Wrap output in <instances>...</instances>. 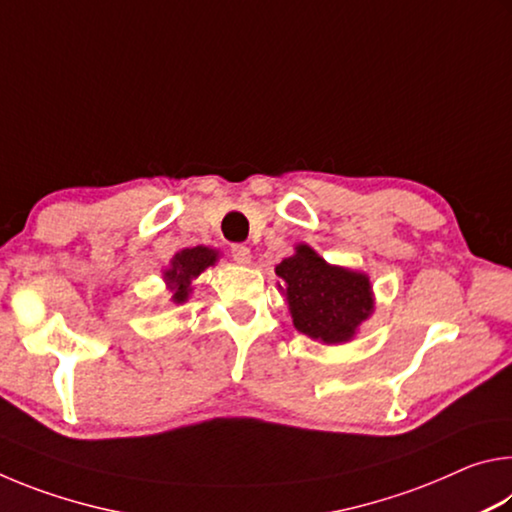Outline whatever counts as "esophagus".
Segmentation results:
<instances>
[{
	"mask_svg": "<svg viewBox=\"0 0 512 512\" xmlns=\"http://www.w3.org/2000/svg\"><path fill=\"white\" fill-rule=\"evenodd\" d=\"M230 253H232V259H235L237 264H250V248L235 244L230 248Z\"/></svg>",
	"mask_w": 512,
	"mask_h": 512,
	"instance_id": "esophagus-1",
	"label": "esophagus"
}]
</instances>
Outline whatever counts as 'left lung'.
<instances>
[{"mask_svg":"<svg viewBox=\"0 0 512 512\" xmlns=\"http://www.w3.org/2000/svg\"><path fill=\"white\" fill-rule=\"evenodd\" d=\"M287 296L293 327L309 339L334 345L348 343L375 309L366 273L332 266L307 244L275 266Z\"/></svg>","mask_w":512,"mask_h":512,"instance_id":"1","label":"left lung"}]
</instances>
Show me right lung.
I'll return each instance as SVG.
<instances>
[{
  "label": "right lung",
  "mask_w": 512,
  "mask_h": 512,
  "mask_svg": "<svg viewBox=\"0 0 512 512\" xmlns=\"http://www.w3.org/2000/svg\"><path fill=\"white\" fill-rule=\"evenodd\" d=\"M216 259H219V253L207 246L185 248L173 255L171 266L164 271V282H167L171 300L176 302V305L187 302L189 293H192V282L205 271V268L214 266Z\"/></svg>",
  "instance_id": "add662e5"
}]
</instances>
